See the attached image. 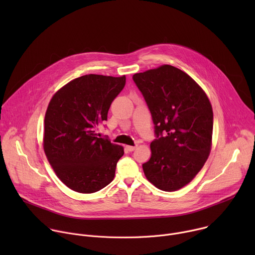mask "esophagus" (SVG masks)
Instances as JSON below:
<instances>
[{"mask_svg": "<svg viewBox=\"0 0 255 255\" xmlns=\"http://www.w3.org/2000/svg\"><path fill=\"white\" fill-rule=\"evenodd\" d=\"M126 148L128 149V151H134L137 148V145H135V146H132V145H126Z\"/></svg>", "mask_w": 255, "mask_h": 255, "instance_id": "34e87169", "label": "esophagus"}]
</instances>
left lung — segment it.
<instances>
[{"label": "left lung", "instance_id": "1", "mask_svg": "<svg viewBox=\"0 0 255 255\" xmlns=\"http://www.w3.org/2000/svg\"><path fill=\"white\" fill-rule=\"evenodd\" d=\"M146 101L157 139L142 164L157 189L174 192L195 178L212 148L213 109L205 91L185 71L163 64L133 76Z\"/></svg>", "mask_w": 255, "mask_h": 255}]
</instances>
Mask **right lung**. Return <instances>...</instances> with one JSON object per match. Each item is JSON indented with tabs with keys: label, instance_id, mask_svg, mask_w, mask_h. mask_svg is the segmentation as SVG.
<instances>
[{
	"label": "right lung",
	"instance_id": "right-lung-1",
	"mask_svg": "<svg viewBox=\"0 0 255 255\" xmlns=\"http://www.w3.org/2000/svg\"><path fill=\"white\" fill-rule=\"evenodd\" d=\"M125 76L86 75L60 88L51 98L44 118L43 149L57 177L70 190L92 194L113 180L121 145L98 137Z\"/></svg>",
	"mask_w": 255,
	"mask_h": 255
}]
</instances>
